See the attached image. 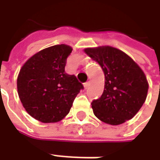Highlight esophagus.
<instances>
[{
    "mask_svg": "<svg viewBox=\"0 0 160 160\" xmlns=\"http://www.w3.org/2000/svg\"><path fill=\"white\" fill-rule=\"evenodd\" d=\"M89 86H90V83H89V82L84 83V87H85V89H87Z\"/></svg>",
    "mask_w": 160,
    "mask_h": 160,
    "instance_id": "esophagus-1",
    "label": "esophagus"
}]
</instances>
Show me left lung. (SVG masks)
Instances as JSON below:
<instances>
[{
	"mask_svg": "<svg viewBox=\"0 0 160 160\" xmlns=\"http://www.w3.org/2000/svg\"><path fill=\"white\" fill-rule=\"evenodd\" d=\"M85 52L105 74L104 92L91 103L95 116L112 125L132 119L147 97L149 85L143 70L129 55L111 46L86 48Z\"/></svg>",
	"mask_w": 160,
	"mask_h": 160,
	"instance_id": "8db88e82",
	"label": "left lung"
}]
</instances>
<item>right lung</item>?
I'll use <instances>...</instances> for the list:
<instances>
[{"label":"right lung","instance_id":"1","mask_svg":"<svg viewBox=\"0 0 160 160\" xmlns=\"http://www.w3.org/2000/svg\"><path fill=\"white\" fill-rule=\"evenodd\" d=\"M72 48L56 45L29 59L17 78V90L24 108L43 123H55L70 112L76 95L84 86L74 75L65 73Z\"/></svg>","mask_w":160,"mask_h":160}]
</instances>
